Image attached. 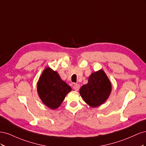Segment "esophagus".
<instances>
[{"label": "esophagus", "mask_w": 146, "mask_h": 146, "mask_svg": "<svg viewBox=\"0 0 146 146\" xmlns=\"http://www.w3.org/2000/svg\"><path fill=\"white\" fill-rule=\"evenodd\" d=\"M73 89L75 91H78L79 89H80V85L79 84H75L73 86Z\"/></svg>", "instance_id": "34e87169"}]
</instances>
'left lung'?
I'll return each instance as SVG.
<instances>
[{
  "label": "left lung",
  "instance_id": "obj_1",
  "mask_svg": "<svg viewBox=\"0 0 146 146\" xmlns=\"http://www.w3.org/2000/svg\"><path fill=\"white\" fill-rule=\"evenodd\" d=\"M111 91L108 78L102 70H100L91 75L88 83L81 87L80 94L87 104L97 107L107 100Z\"/></svg>",
  "mask_w": 146,
  "mask_h": 146
}]
</instances>
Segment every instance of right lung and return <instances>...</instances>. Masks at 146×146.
<instances>
[{
	"label": "right lung",
	"mask_w": 146,
	"mask_h": 146,
	"mask_svg": "<svg viewBox=\"0 0 146 146\" xmlns=\"http://www.w3.org/2000/svg\"><path fill=\"white\" fill-rule=\"evenodd\" d=\"M39 98L51 109L59 107L71 88L61 80L59 75L50 68H47L39 78L37 85Z\"/></svg>",
	"instance_id": "right-lung-1"
}]
</instances>
